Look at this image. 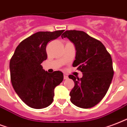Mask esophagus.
I'll return each mask as SVG.
<instances>
[{"instance_id": "obj_1", "label": "esophagus", "mask_w": 127, "mask_h": 127, "mask_svg": "<svg viewBox=\"0 0 127 127\" xmlns=\"http://www.w3.org/2000/svg\"><path fill=\"white\" fill-rule=\"evenodd\" d=\"M64 79H68V76L67 75H64Z\"/></svg>"}]
</instances>
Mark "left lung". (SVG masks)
I'll return each instance as SVG.
<instances>
[{"label":"left lung","mask_w":127,"mask_h":127,"mask_svg":"<svg viewBox=\"0 0 127 127\" xmlns=\"http://www.w3.org/2000/svg\"><path fill=\"white\" fill-rule=\"evenodd\" d=\"M62 38H67L75 44L76 56L73 66L83 73L81 79L69 75L75 83L69 93L71 101L78 107H93L105 97L111 83V56L99 40L83 31L66 30Z\"/></svg>","instance_id":"left-lung-1"}]
</instances>
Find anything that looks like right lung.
<instances>
[{"label": "right lung", "instance_id": "obj_1", "mask_svg": "<svg viewBox=\"0 0 127 127\" xmlns=\"http://www.w3.org/2000/svg\"><path fill=\"white\" fill-rule=\"evenodd\" d=\"M64 30L38 32L22 40L10 61V80L18 97L34 109H43L52 104L54 89L63 81L60 71H45L41 64L47 59L46 46L61 36Z\"/></svg>", "mask_w": 127, "mask_h": 127}]
</instances>
